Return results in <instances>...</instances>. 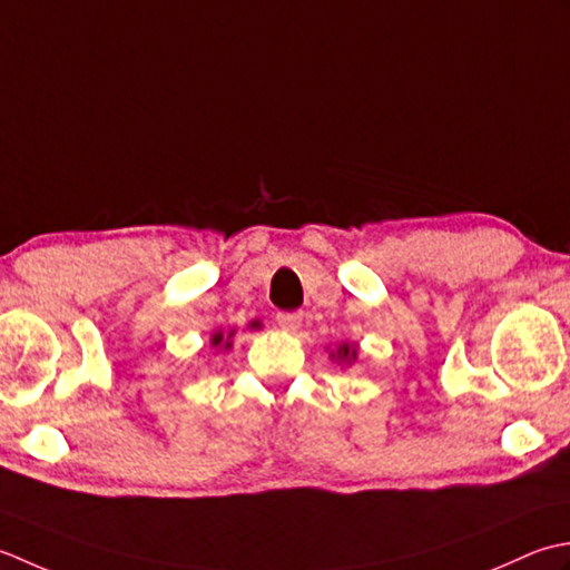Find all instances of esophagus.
Wrapping results in <instances>:
<instances>
[{
  "instance_id": "obj_1",
  "label": "esophagus",
  "mask_w": 570,
  "mask_h": 570,
  "mask_svg": "<svg viewBox=\"0 0 570 570\" xmlns=\"http://www.w3.org/2000/svg\"><path fill=\"white\" fill-rule=\"evenodd\" d=\"M277 324L289 334H295L302 327V312H281L277 315Z\"/></svg>"
}]
</instances>
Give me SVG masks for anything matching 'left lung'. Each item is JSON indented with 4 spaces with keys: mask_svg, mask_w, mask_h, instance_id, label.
I'll return each mask as SVG.
<instances>
[{
    "mask_svg": "<svg viewBox=\"0 0 570 570\" xmlns=\"http://www.w3.org/2000/svg\"><path fill=\"white\" fill-rule=\"evenodd\" d=\"M356 356H358V346H356V344H350V342L336 344V350L330 352L332 362L342 364V366H352V364L356 362Z\"/></svg>",
    "mask_w": 570,
    "mask_h": 570,
    "instance_id": "8db88e82",
    "label": "left lung"
}]
</instances>
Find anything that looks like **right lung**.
Masks as SVG:
<instances>
[{
    "instance_id": "add662e5",
    "label": "right lung",
    "mask_w": 570,
    "mask_h": 570,
    "mask_svg": "<svg viewBox=\"0 0 570 570\" xmlns=\"http://www.w3.org/2000/svg\"><path fill=\"white\" fill-rule=\"evenodd\" d=\"M234 336H236V332L224 334L220 330H216V332L212 334V346L216 350V354H218V352H228L230 346H234V342H230V340H234Z\"/></svg>"
}]
</instances>
